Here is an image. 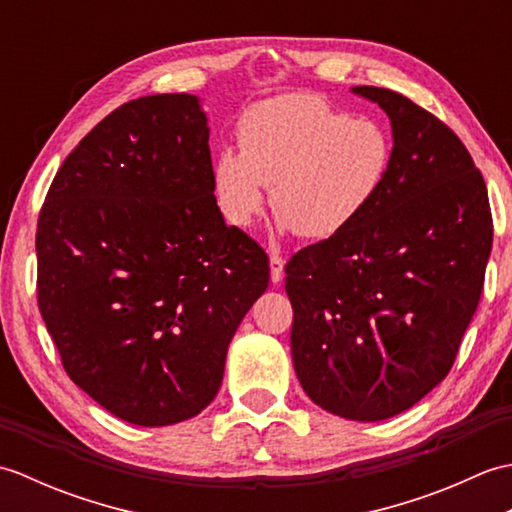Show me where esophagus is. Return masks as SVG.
<instances>
[{
  "label": "esophagus",
  "instance_id": "obj_1",
  "mask_svg": "<svg viewBox=\"0 0 512 512\" xmlns=\"http://www.w3.org/2000/svg\"><path fill=\"white\" fill-rule=\"evenodd\" d=\"M270 279H273L275 284L284 279V257H281L277 250L270 253Z\"/></svg>",
  "mask_w": 512,
  "mask_h": 512
}]
</instances>
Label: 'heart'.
I'll return each mask as SVG.
<instances>
[{"label":"heart","instance_id":"b5f03b06","mask_svg":"<svg viewBox=\"0 0 512 512\" xmlns=\"http://www.w3.org/2000/svg\"><path fill=\"white\" fill-rule=\"evenodd\" d=\"M394 165V138L367 116L336 110L319 96L284 94L257 103L239 123V151L215 160L224 217L246 228L264 206L306 239H330L372 209Z\"/></svg>","mask_w":512,"mask_h":512}]
</instances>
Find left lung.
Masks as SVG:
<instances>
[{"mask_svg": "<svg viewBox=\"0 0 512 512\" xmlns=\"http://www.w3.org/2000/svg\"><path fill=\"white\" fill-rule=\"evenodd\" d=\"M394 129L385 189L341 235L286 264L292 363L325 411L385 420L442 383L484 290L493 215L482 171L438 116L374 85Z\"/></svg>", "mask_w": 512, "mask_h": 512, "instance_id": "1", "label": "left lung"}]
</instances>
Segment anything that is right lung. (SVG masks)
I'll list each match as a JSON object with an SVG mask.
<instances>
[{
  "label": "right lung",
  "mask_w": 512,
  "mask_h": 512,
  "mask_svg": "<svg viewBox=\"0 0 512 512\" xmlns=\"http://www.w3.org/2000/svg\"><path fill=\"white\" fill-rule=\"evenodd\" d=\"M191 94L107 114L63 160L37 222V303L61 365L116 418L198 416L222 385L268 255L215 202Z\"/></svg>",
  "instance_id": "right-lung-1"
}]
</instances>
